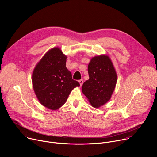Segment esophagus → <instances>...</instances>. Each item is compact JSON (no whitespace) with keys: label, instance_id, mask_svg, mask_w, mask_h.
I'll list each match as a JSON object with an SVG mask.
<instances>
[{"label":"esophagus","instance_id":"esophagus-1","mask_svg":"<svg viewBox=\"0 0 157 157\" xmlns=\"http://www.w3.org/2000/svg\"><path fill=\"white\" fill-rule=\"evenodd\" d=\"M79 84H80V86H81L82 85V84H83V80H82V79L79 80Z\"/></svg>","mask_w":157,"mask_h":157}]
</instances>
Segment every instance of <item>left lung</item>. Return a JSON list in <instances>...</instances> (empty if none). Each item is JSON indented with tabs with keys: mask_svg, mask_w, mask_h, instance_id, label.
<instances>
[{
	"mask_svg": "<svg viewBox=\"0 0 157 157\" xmlns=\"http://www.w3.org/2000/svg\"><path fill=\"white\" fill-rule=\"evenodd\" d=\"M88 71L90 79L83 83L82 91L92 106L98 108L110 99L115 88L117 75L107 55L93 58Z\"/></svg>",
	"mask_w": 157,
	"mask_h": 157,
	"instance_id": "left-lung-1",
	"label": "left lung"
}]
</instances>
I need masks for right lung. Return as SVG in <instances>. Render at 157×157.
I'll use <instances>...</instances> for the list:
<instances>
[{"mask_svg": "<svg viewBox=\"0 0 157 157\" xmlns=\"http://www.w3.org/2000/svg\"><path fill=\"white\" fill-rule=\"evenodd\" d=\"M66 58L61 49L54 48L42 57L33 73V88L38 100L52 110L61 107L71 91L79 86L66 66Z\"/></svg>", "mask_w": 157, "mask_h": 157, "instance_id": "right-lung-1", "label": "right lung"}]
</instances>
